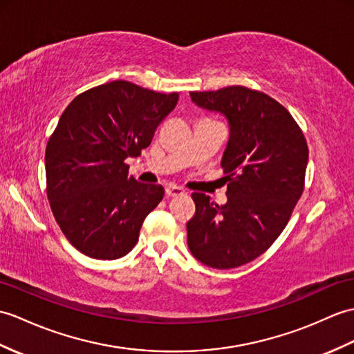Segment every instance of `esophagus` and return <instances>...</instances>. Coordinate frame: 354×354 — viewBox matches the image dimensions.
<instances>
[{"label":"esophagus","mask_w":354,"mask_h":354,"mask_svg":"<svg viewBox=\"0 0 354 354\" xmlns=\"http://www.w3.org/2000/svg\"><path fill=\"white\" fill-rule=\"evenodd\" d=\"M166 194H167V196H171V197H175V196L184 194V190H183V188H180V187L175 185V184H170V185L166 187Z\"/></svg>","instance_id":"1"}]
</instances>
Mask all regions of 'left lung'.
Listing matches in <instances>:
<instances>
[{
  "instance_id": "1",
  "label": "left lung",
  "mask_w": 354,
  "mask_h": 354,
  "mask_svg": "<svg viewBox=\"0 0 354 354\" xmlns=\"http://www.w3.org/2000/svg\"><path fill=\"white\" fill-rule=\"evenodd\" d=\"M203 109L225 114L231 137L221 160L227 202L193 193L188 249L202 264L226 270L268 250L288 225L305 190L309 149L291 113L273 97L244 86L190 92Z\"/></svg>"
}]
</instances>
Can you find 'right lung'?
<instances>
[{
    "instance_id": "obj_1",
    "label": "right lung",
    "mask_w": 354,
    "mask_h": 354,
    "mask_svg": "<svg viewBox=\"0 0 354 354\" xmlns=\"http://www.w3.org/2000/svg\"><path fill=\"white\" fill-rule=\"evenodd\" d=\"M178 97L116 80L66 106L45 151L46 196L63 235L86 257L110 261L134 249L164 188L129 176L125 160L151 145Z\"/></svg>"
}]
</instances>
